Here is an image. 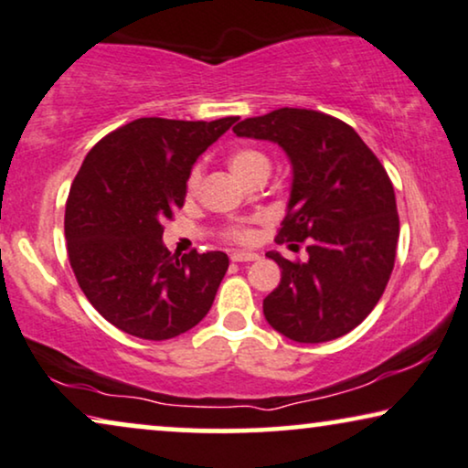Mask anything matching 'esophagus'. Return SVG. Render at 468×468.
<instances>
[{
	"label": "esophagus",
	"instance_id": "obj_1",
	"mask_svg": "<svg viewBox=\"0 0 468 468\" xmlns=\"http://www.w3.org/2000/svg\"><path fill=\"white\" fill-rule=\"evenodd\" d=\"M257 259H259V254L252 252V250H233V252H230V261H238V263L257 261Z\"/></svg>",
	"mask_w": 468,
	"mask_h": 468
}]
</instances>
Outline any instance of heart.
Returning a JSON list of instances; mask_svg holds the SVG:
<instances>
[{
	"mask_svg": "<svg viewBox=\"0 0 468 468\" xmlns=\"http://www.w3.org/2000/svg\"><path fill=\"white\" fill-rule=\"evenodd\" d=\"M263 164L270 165V159L265 153L257 151V149H239L230 155V168H233L235 175L241 176V179H244L248 173H252L257 165H263ZM200 176H203V170H200V165H194L192 173L187 175V192L198 190ZM229 238L233 241H250L252 229L246 227V224H235L233 229H229Z\"/></svg>",
	"mask_w": 468,
	"mask_h": 468,
	"instance_id": "1",
	"label": "heart"
}]
</instances>
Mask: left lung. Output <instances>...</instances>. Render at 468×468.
Instances as JSON below:
<instances>
[{
    "label": "left lung",
    "instance_id": "left-lung-1",
    "mask_svg": "<svg viewBox=\"0 0 468 468\" xmlns=\"http://www.w3.org/2000/svg\"><path fill=\"white\" fill-rule=\"evenodd\" d=\"M239 138L276 142L293 179L278 244L309 257L289 261L268 252L281 282L263 300L268 324L287 339H339L374 311L391 278L399 239L393 183L374 151L339 118L281 108L246 118Z\"/></svg>",
    "mask_w": 468,
    "mask_h": 468
}]
</instances>
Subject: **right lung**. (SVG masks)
Listing matches in <instances>:
<instances>
[{
    "label": "right lung",
    "mask_w": 468,
    "mask_h": 468,
    "mask_svg": "<svg viewBox=\"0 0 468 468\" xmlns=\"http://www.w3.org/2000/svg\"><path fill=\"white\" fill-rule=\"evenodd\" d=\"M235 121L138 118L97 142L81 164L64 214L69 261L90 304L122 333L173 339L214 304L227 254L179 259L162 235L183 207L194 162Z\"/></svg>",
    "instance_id": "obj_1"
}]
</instances>
